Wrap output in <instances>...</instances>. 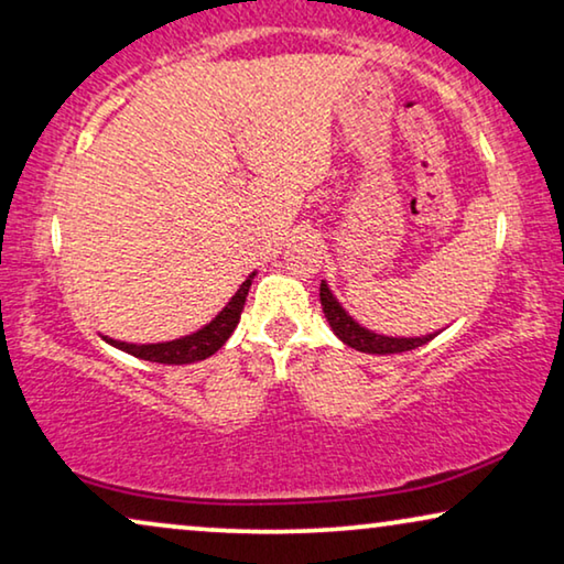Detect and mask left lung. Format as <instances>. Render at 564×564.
Listing matches in <instances>:
<instances>
[{
	"label": "left lung",
	"instance_id": "1",
	"mask_svg": "<svg viewBox=\"0 0 564 564\" xmlns=\"http://www.w3.org/2000/svg\"><path fill=\"white\" fill-rule=\"evenodd\" d=\"M319 299H322V308L324 316H327L329 327L335 329V335L343 339L345 345L355 347L360 352H370V355H393V352H406V350H416L434 339V335L426 337H383L376 335V332L362 329L358 322H352L350 316L345 314V308L337 304V299L332 296L327 283L319 285Z\"/></svg>",
	"mask_w": 564,
	"mask_h": 564
}]
</instances>
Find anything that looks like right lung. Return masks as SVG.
Returning a JSON list of instances; mask_svg holds the SVG:
<instances>
[{
    "mask_svg": "<svg viewBox=\"0 0 564 564\" xmlns=\"http://www.w3.org/2000/svg\"><path fill=\"white\" fill-rule=\"evenodd\" d=\"M252 275L248 281L240 285V291L235 293L232 301L221 308L219 316L214 322L206 324L204 329L194 332V335L173 339V343H161V345H127V343H117V339H109V345L120 347V350L134 355V358L150 360V362H165V365H186V362H196L209 358L219 350L221 345L227 343L229 335H232L237 322H240V314L245 308V299H248Z\"/></svg>",
    "mask_w": 564,
    "mask_h": 564,
    "instance_id": "add662e5",
    "label": "right lung"
}]
</instances>
